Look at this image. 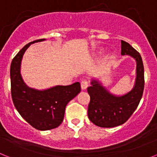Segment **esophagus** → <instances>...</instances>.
Returning a JSON list of instances; mask_svg holds the SVG:
<instances>
[{
	"mask_svg": "<svg viewBox=\"0 0 157 157\" xmlns=\"http://www.w3.org/2000/svg\"><path fill=\"white\" fill-rule=\"evenodd\" d=\"M88 87V82L87 80H82L81 82V89L82 90H86Z\"/></svg>",
	"mask_w": 157,
	"mask_h": 157,
	"instance_id": "esophagus-1",
	"label": "esophagus"
}]
</instances>
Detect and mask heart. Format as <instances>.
Returning <instances> with one entry per match:
<instances>
[{
    "label": "heart",
    "mask_w": 157,
    "mask_h": 157,
    "mask_svg": "<svg viewBox=\"0 0 157 157\" xmlns=\"http://www.w3.org/2000/svg\"><path fill=\"white\" fill-rule=\"evenodd\" d=\"M102 50H103V49H100L99 51H98V53H101V52H102Z\"/></svg>",
    "instance_id": "1"
}]
</instances>
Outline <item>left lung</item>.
I'll use <instances>...</instances> for the list:
<instances>
[{
	"instance_id": "8db88e82",
	"label": "left lung",
	"mask_w": 157,
	"mask_h": 157,
	"mask_svg": "<svg viewBox=\"0 0 157 157\" xmlns=\"http://www.w3.org/2000/svg\"><path fill=\"white\" fill-rule=\"evenodd\" d=\"M121 55L130 56L136 62L135 82L130 91L122 95L112 94L98 78H93L87 88L90 96L88 117L98 127L110 128L123 124L136 110L142 97L145 79L141 55L124 41H121Z\"/></svg>"
}]
</instances>
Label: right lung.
<instances>
[{
	"mask_svg": "<svg viewBox=\"0 0 157 157\" xmlns=\"http://www.w3.org/2000/svg\"><path fill=\"white\" fill-rule=\"evenodd\" d=\"M43 41L45 38L28 43L13 58L10 67L11 93L20 116L37 130H48L61 124L67 105L79 94L81 87L77 82L69 86L37 90L25 83L21 75L23 55L30 45Z\"/></svg>",
	"mask_w": 157,
	"mask_h": 157,
	"instance_id": "obj_1",
	"label": "right lung"
}]
</instances>
